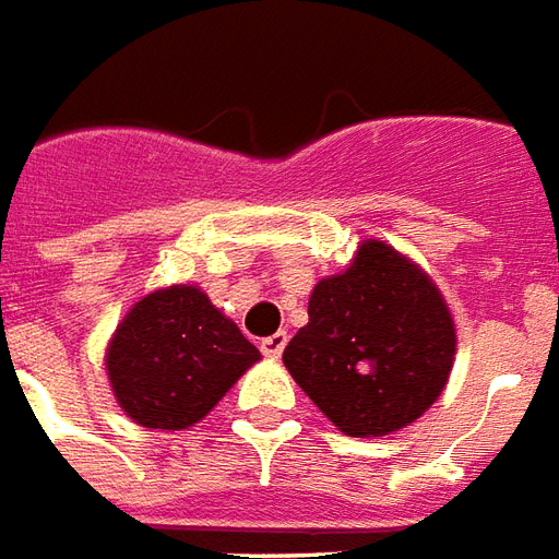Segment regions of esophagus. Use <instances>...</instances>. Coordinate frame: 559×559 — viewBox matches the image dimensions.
<instances>
[{
    "instance_id": "esophagus-1",
    "label": "esophagus",
    "mask_w": 559,
    "mask_h": 559,
    "mask_svg": "<svg viewBox=\"0 0 559 559\" xmlns=\"http://www.w3.org/2000/svg\"><path fill=\"white\" fill-rule=\"evenodd\" d=\"M284 346H287V332H275L272 337L260 341V353L266 355V358H278L284 353Z\"/></svg>"
}]
</instances>
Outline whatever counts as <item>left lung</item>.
I'll list each match as a JSON object with an SVG mask.
<instances>
[{"instance_id": "left-lung-1", "label": "left lung", "mask_w": 559, "mask_h": 559, "mask_svg": "<svg viewBox=\"0 0 559 559\" xmlns=\"http://www.w3.org/2000/svg\"><path fill=\"white\" fill-rule=\"evenodd\" d=\"M453 355L456 329L432 278L367 239L353 266L313 287L284 367L341 432L370 438L415 424L444 391Z\"/></svg>"}]
</instances>
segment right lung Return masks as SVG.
<instances>
[{"label": "right lung", "mask_w": 559, "mask_h": 559, "mask_svg": "<svg viewBox=\"0 0 559 559\" xmlns=\"http://www.w3.org/2000/svg\"><path fill=\"white\" fill-rule=\"evenodd\" d=\"M254 361L258 346L192 284L135 301L106 349L118 406L147 429L198 424Z\"/></svg>", "instance_id": "1"}]
</instances>
